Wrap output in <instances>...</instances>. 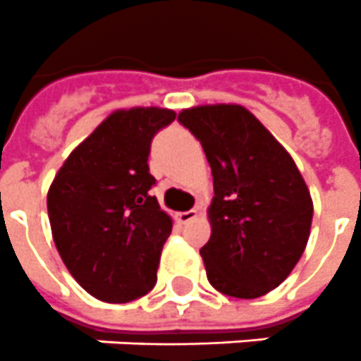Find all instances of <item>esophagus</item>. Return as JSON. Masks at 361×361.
<instances>
[{"mask_svg": "<svg viewBox=\"0 0 361 361\" xmlns=\"http://www.w3.org/2000/svg\"><path fill=\"white\" fill-rule=\"evenodd\" d=\"M199 216V210L197 209H192V210H186V212H177V220L180 224H188V221L195 220Z\"/></svg>", "mask_w": 361, "mask_h": 361, "instance_id": "34e87169", "label": "esophagus"}]
</instances>
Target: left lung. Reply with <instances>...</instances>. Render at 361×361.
Returning <instances> with one entry per match:
<instances>
[{"label": "left lung", "mask_w": 361, "mask_h": 361, "mask_svg": "<svg viewBox=\"0 0 361 361\" xmlns=\"http://www.w3.org/2000/svg\"><path fill=\"white\" fill-rule=\"evenodd\" d=\"M212 169L207 278L235 298H259L287 279L310 240L313 201L285 147L238 104H204L178 114Z\"/></svg>", "instance_id": "obj_1"}]
</instances>
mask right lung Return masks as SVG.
<instances>
[{
  "label": "right lung",
  "instance_id": "1",
  "mask_svg": "<svg viewBox=\"0 0 361 361\" xmlns=\"http://www.w3.org/2000/svg\"><path fill=\"white\" fill-rule=\"evenodd\" d=\"M177 114L117 109L68 154L48 190L51 236L72 278L94 298L125 304L157 285L173 220L149 190L152 135Z\"/></svg>",
  "mask_w": 361,
  "mask_h": 361
}]
</instances>
